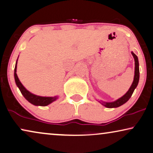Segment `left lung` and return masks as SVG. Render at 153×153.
<instances>
[{"label":"left lung","instance_id":"left-lung-1","mask_svg":"<svg viewBox=\"0 0 153 153\" xmlns=\"http://www.w3.org/2000/svg\"><path fill=\"white\" fill-rule=\"evenodd\" d=\"M132 55L134 59V80L132 82V85L130 86V89L127 93L120 97V98L117 99V100L113 101V102H104V101H98L100 104H102L103 106L107 107V108H116V107H119L121 106L128 101L129 99L132 96L133 92H134V89H136L137 85H138L139 80V60L137 56L134 54L133 52H131Z\"/></svg>","mask_w":153,"mask_h":153}]
</instances>
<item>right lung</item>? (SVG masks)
Masks as SVG:
<instances>
[{
	"label": "right lung",
	"mask_w": 153,
	"mask_h": 153,
	"mask_svg": "<svg viewBox=\"0 0 153 153\" xmlns=\"http://www.w3.org/2000/svg\"><path fill=\"white\" fill-rule=\"evenodd\" d=\"M17 61H18V59L16 60V64H15V68H14L15 82H16V86L19 87L21 93L22 94V95L23 96V97L26 99L29 102H30L31 104H33L34 105H36V106H47V105H48L49 104H51V103L54 102V101H55L58 98H59V96H55L54 97H46V96H37V95H35V94H32L31 92H30L28 91V90L25 89L24 86L22 85V83H21L20 80H19L18 76H17V74H16Z\"/></svg>",
	"instance_id": "right-lung-1"
}]
</instances>
